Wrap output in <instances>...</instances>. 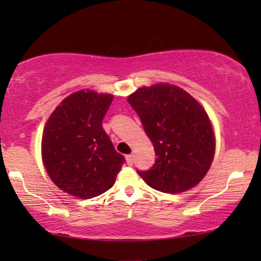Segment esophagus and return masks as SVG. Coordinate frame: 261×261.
<instances>
[{"label":"esophagus","instance_id":"34e87169","mask_svg":"<svg viewBox=\"0 0 261 261\" xmlns=\"http://www.w3.org/2000/svg\"><path fill=\"white\" fill-rule=\"evenodd\" d=\"M125 160H126L127 165L131 166L132 163H134V155H132V154H127V155L125 156Z\"/></svg>","mask_w":261,"mask_h":261}]
</instances>
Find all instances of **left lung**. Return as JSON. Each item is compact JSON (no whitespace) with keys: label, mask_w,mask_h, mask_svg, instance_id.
Wrapping results in <instances>:
<instances>
[{"label":"left lung","mask_w":261,"mask_h":261,"mask_svg":"<svg viewBox=\"0 0 261 261\" xmlns=\"http://www.w3.org/2000/svg\"><path fill=\"white\" fill-rule=\"evenodd\" d=\"M151 139L156 160L137 170L149 187L179 193L204 178L213 161L215 138L208 115L188 92L169 84L138 88L127 98Z\"/></svg>","instance_id":"left-lung-1"}]
</instances>
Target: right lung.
<instances>
[{
	"instance_id": "obj_1",
	"label": "right lung",
	"mask_w": 261,
	"mask_h": 261,
	"mask_svg": "<svg viewBox=\"0 0 261 261\" xmlns=\"http://www.w3.org/2000/svg\"><path fill=\"white\" fill-rule=\"evenodd\" d=\"M113 95L79 91L57 106L42 135V160L64 192L90 199L113 187L125 162L102 127Z\"/></svg>"
}]
</instances>
